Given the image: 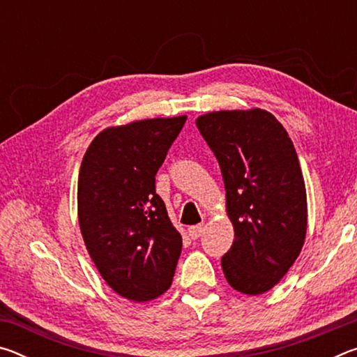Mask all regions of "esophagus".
I'll list each match as a JSON object with an SVG mask.
<instances>
[{
	"label": "esophagus",
	"instance_id": "1",
	"mask_svg": "<svg viewBox=\"0 0 357 357\" xmlns=\"http://www.w3.org/2000/svg\"><path fill=\"white\" fill-rule=\"evenodd\" d=\"M203 229H204V225H193L187 229V233H189V236L192 239H198L203 234Z\"/></svg>",
	"mask_w": 357,
	"mask_h": 357
}]
</instances>
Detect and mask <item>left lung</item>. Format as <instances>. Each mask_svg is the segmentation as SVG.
<instances>
[{
	"label": "left lung",
	"instance_id": "1",
	"mask_svg": "<svg viewBox=\"0 0 357 357\" xmlns=\"http://www.w3.org/2000/svg\"><path fill=\"white\" fill-rule=\"evenodd\" d=\"M195 123L220 165L234 229L223 274L238 291L263 294L288 273L305 241L307 193L294 144L261 108L211 112Z\"/></svg>",
	"mask_w": 357,
	"mask_h": 357
}]
</instances>
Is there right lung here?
Returning a JSON list of instances; mask_svg holds the SVG:
<instances>
[{"label":"right lung","instance_id":"obj_1","mask_svg":"<svg viewBox=\"0 0 357 357\" xmlns=\"http://www.w3.org/2000/svg\"><path fill=\"white\" fill-rule=\"evenodd\" d=\"M187 116L142 119L94 137L78 174V223L108 287L146 302L170 288L183 238L155 193V173Z\"/></svg>","mask_w":357,"mask_h":357}]
</instances>
